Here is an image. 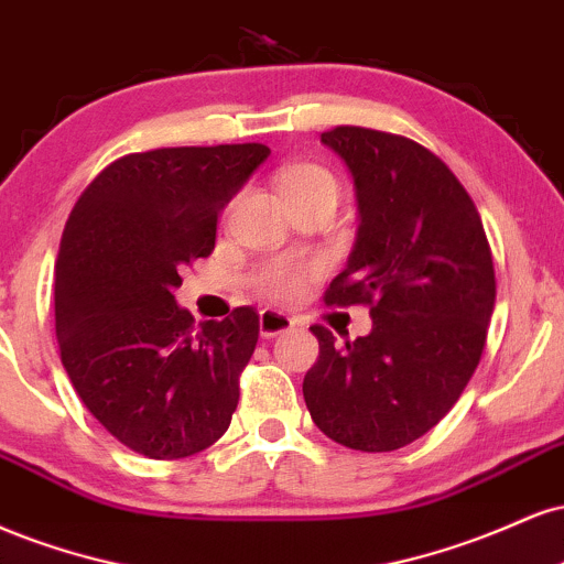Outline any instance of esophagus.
Instances as JSON below:
<instances>
[{
  "label": "esophagus",
  "instance_id": "34e87169",
  "mask_svg": "<svg viewBox=\"0 0 564 564\" xmlns=\"http://www.w3.org/2000/svg\"><path fill=\"white\" fill-rule=\"evenodd\" d=\"M258 324H261V335L263 337H276L282 333H290V329L295 327V322L290 319L288 314H280V311H261V319H258Z\"/></svg>",
  "mask_w": 564,
  "mask_h": 564
}]
</instances>
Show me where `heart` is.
I'll use <instances>...</instances> for the list:
<instances>
[{"instance_id":"1","label":"heart","mask_w":564,"mask_h":564,"mask_svg":"<svg viewBox=\"0 0 564 564\" xmlns=\"http://www.w3.org/2000/svg\"><path fill=\"white\" fill-rule=\"evenodd\" d=\"M276 182H280L284 197L308 195V192H333L337 197V178L329 174L324 165L316 163L288 165V169L280 171ZM311 274H314V267H311V263L280 258V261H271L258 271L256 288L267 297H271V301L288 303L301 295L303 284H306Z\"/></svg>"}]
</instances>
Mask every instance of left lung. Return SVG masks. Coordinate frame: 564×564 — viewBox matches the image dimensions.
I'll use <instances>...</instances> for the list:
<instances>
[{"label":"left lung","mask_w":564,"mask_h":564,"mask_svg":"<svg viewBox=\"0 0 564 564\" xmlns=\"http://www.w3.org/2000/svg\"><path fill=\"white\" fill-rule=\"evenodd\" d=\"M322 142L354 174L361 214L324 303L369 306L372 333L340 346L314 324L319 359L303 399L340 446L395 452L438 425L478 369L496 301L491 245L454 171L414 139L335 126Z\"/></svg>","instance_id":"left-lung-1"}]
</instances>
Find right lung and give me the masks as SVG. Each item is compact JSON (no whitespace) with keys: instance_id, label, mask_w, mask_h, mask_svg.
I'll use <instances>...</instances> for the list:
<instances>
[{"instance_id":"obj_1","label":"right lung","mask_w":564,"mask_h":564,"mask_svg":"<svg viewBox=\"0 0 564 564\" xmlns=\"http://www.w3.org/2000/svg\"><path fill=\"white\" fill-rule=\"evenodd\" d=\"M267 144L161 148L118 158L65 221L55 267L59 359L84 406L148 459H184L227 433L258 311L197 327L178 271L214 253L216 221Z\"/></svg>"}]
</instances>
